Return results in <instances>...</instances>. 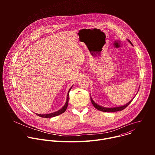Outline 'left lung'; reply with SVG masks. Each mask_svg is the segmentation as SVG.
<instances>
[{"label":"left lung","instance_id":"obj_1","mask_svg":"<svg viewBox=\"0 0 155 155\" xmlns=\"http://www.w3.org/2000/svg\"><path fill=\"white\" fill-rule=\"evenodd\" d=\"M127 41H129V43L130 44V45H132V43L130 42V41L129 40L127 39ZM140 87V86H139ZM139 91V90H138ZM135 97V96H134ZM134 97H133V99H132L131 101H130L129 102H127L126 104H124V105H121V106H118V107H102L99 104H97V103H96L93 98L91 97V96H90V98H91V102L93 104V105H94V107L95 108H96L97 110H100V111H102V112H118V111H121V110H123L124 108H125L127 106H128V105L132 102V101L134 99Z\"/></svg>","mask_w":155,"mask_h":155}]
</instances>
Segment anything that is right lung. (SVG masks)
<instances>
[{"mask_svg": "<svg viewBox=\"0 0 155 155\" xmlns=\"http://www.w3.org/2000/svg\"><path fill=\"white\" fill-rule=\"evenodd\" d=\"M73 86H72L70 89L68 93V95H67V99H66V102L64 104V105L59 110H58V111L56 112H53V113H50V114H36L37 115L40 117H42V118H52V117H56L58 115H59L61 114H62V113L65 112L66 109H67L68 108V103H69V92L71 90L72 87Z\"/></svg>", "mask_w": 155, "mask_h": 155, "instance_id": "obj_1", "label": "right lung"}]
</instances>
